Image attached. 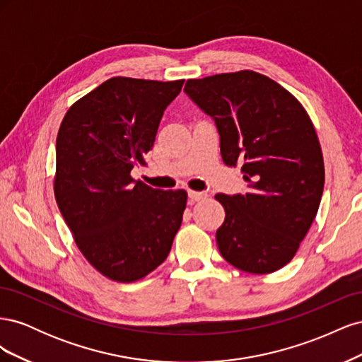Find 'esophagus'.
Returning a JSON list of instances; mask_svg holds the SVG:
<instances>
[{"mask_svg": "<svg viewBox=\"0 0 362 362\" xmlns=\"http://www.w3.org/2000/svg\"><path fill=\"white\" fill-rule=\"evenodd\" d=\"M206 193L205 192H194V190H189V198L192 201H202L206 198Z\"/></svg>", "mask_w": 362, "mask_h": 362, "instance_id": "esophagus-1", "label": "esophagus"}]
</instances>
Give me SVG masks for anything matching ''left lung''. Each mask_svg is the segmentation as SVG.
I'll return each instance as SVG.
<instances>
[{
  "label": "left lung",
  "mask_w": 362,
  "mask_h": 362,
  "mask_svg": "<svg viewBox=\"0 0 362 362\" xmlns=\"http://www.w3.org/2000/svg\"><path fill=\"white\" fill-rule=\"evenodd\" d=\"M184 90L214 119L223 163H242L247 181L245 194L214 196L225 208L218 252L254 275L282 269L311 228L325 185L310 115L281 84L247 69L192 78Z\"/></svg>",
  "instance_id": "obj_1"
}]
</instances>
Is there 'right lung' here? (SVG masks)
<instances>
[{"label": "right lung", "instance_id": "right-lung-1", "mask_svg": "<svg viewBox=\"0 0 362 362\" xmlns=\"http://www.w3.org/2000/svg\"><path fill=\"white\" fill-rule=\"evenodd\" d=\"M184 80L113 76L75 101L56 144L54 196L89 264L116 282H136L168 258L187 192L134 181L146 166L166 108Z\"/></svg>", "mask_w": 362, "mask_h": 362}]
</instances>
